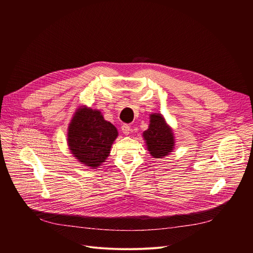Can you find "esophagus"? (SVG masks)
Here are the masks:
<instances>
[{
	"label": "esophagus",
	"instance_id": "esophagus-1",
	"mask_svg": "<svg viewBox=\"0 0 253 253\" xmlns=\"http://www.w3.org/2000/svg\"><path fill=\"white\" fill-rule=\"evenodd\" d=\"M121 130H122V132H123L125 135H128V134L130 133V131H131L130 126H129L128 124H123V125L121 126Z\"/></svg>",
	"mask_w": 253,
	"mask_h": 253
}]
</instances>
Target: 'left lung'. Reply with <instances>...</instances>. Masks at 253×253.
Here are the masks:
<instances>
[{"instance_id": "obj_1", "label": "left lung", "mask_w": 253, "mask_h": 253, "mask_svg": "<svg viewBox=\"0 0 253 253\" xmlns=\"http://www.w3.org/2000/svg\"><path fill=\"white\" fill-rule=\"evenodd\" d=\"M146 148L149 154L156 159H162L169 155L175 148L173 129L168 125L164 116L160 113L150 114L148 129L143 132Z\"/></svg>"}]
</instances>
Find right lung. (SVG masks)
Segmentation results:
<instances>
[{"mask_svg":"<svg viewBox=\"0 0 253 253\" xmlns=\"http://www.w3.org/2000/svg\"><path fill=\"white\" fill-rule=\"evenodd\" d=\"M117 137V128L106 121L99 110L83 105L69 123L67 143L71 154L81 164L96 169L109 156Z\"/></svg>","mask_w":253,"mask_h":253,"instance_id":"1","label":"right lung"}]
</instances>
